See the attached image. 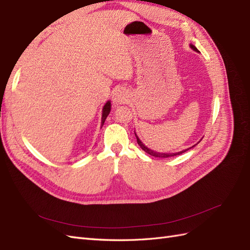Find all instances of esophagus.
I'll use <instances>...</instances> for the list:
<instances>
[{
	"mask_svg": "<svg viewBox=\"0 0 250 250\" xmlns=\"http://www.w3.org/2000/svg\"><path fill=\"white\" fill-rule=\"evenodd\" d=\"M113 103L115 104H125V102L127 101V93L123 88H118L114 92H113Z\"/></svg>",
	"mask_w": 250,
	"mask_h": 250,
	"instance_id": "obj_1",
	"label": "esophagus"
}]
</instances>
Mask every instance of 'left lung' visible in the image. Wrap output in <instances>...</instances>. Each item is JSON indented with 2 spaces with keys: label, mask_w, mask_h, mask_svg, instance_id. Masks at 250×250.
I'll return each mask as SVG.
<instances>
[{
  "label": "left lung",
  "mask_w": 250,
  "mask_h": 250,
  "mask_svg": "<svg viewBox=\"0 0 250 250\" xmlns=\"http://www.w3.org/2000/svg\"><path fill=\"white\" fill-rule=\"evenodd\" d=\"M190 46H191V49L192 50H194L195 52H198V50L196 49V47L194 46V45H192V44H190ZM135 136H136V138H137V143L139 144L140 146V147L146 151V152H147V154H149L150 156H154V157H158V158H168V157H174V156H179V155H181V154H183V152H185V151H187V150H189L191 147H189V148H187V149H185V150H182V151H179V152H169V154H165V152H156V151H154V150H151V149H149L148 147H146V146H144V144L141 142V140L138 138V136L136 135V133H135ZM196 146V144H195ZM192 146V147H193Z\"/></svg>",
  "instance_id": "8db88e82"
}]
</instances>
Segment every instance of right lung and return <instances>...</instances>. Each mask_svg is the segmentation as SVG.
<instances>
[{"instance_id": "right-lung-1", "label": "right lung", "mask_w": 250, "mask_h": 250, "mask_svg": "<svg viewBox=\"0 0 250 250\" xmlns=\"http://www.w3.org/2000/svg\"><path fill=\"white\" fill-rule=\"evenodd\" d=\"M110 111H111V103H110V102H107V103H106V104H104V108H103V115H102V125H104V120H106L107 116L109 115Z\"/></svg>"}]
</instances>
